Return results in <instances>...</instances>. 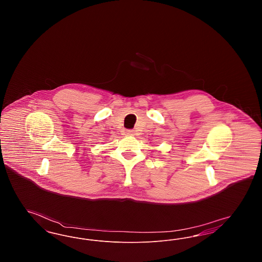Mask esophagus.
I'll return each instance as SVG.
<instances>
[{
  "label": "esophagus",
  "mask_w": 262,
  "mask_h": 262,
  "mask_svg": "<svg viewBox=\"0 0 262 262\" xmlns=\"http://www.w3.org/2000/svg\"><path fill=\"white\" fill-rule=\"evenodd\" d=\"M125 134H126L127 136H134V135H135V130H134V129H126V130H125Z\"/></svg>",
  "instance_id": "obj_1"
}]
</instances>
